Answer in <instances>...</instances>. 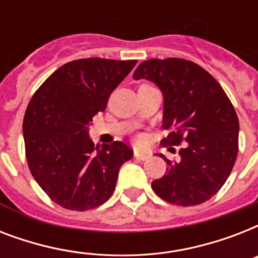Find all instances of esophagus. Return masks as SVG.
Listing matches in <instances>:
<instances>
[{
	"mask_svg": "<svg viewBox=\"0 0 258 258\" xmlns=\"http://www.w3.org/2000/svg\"><path fill=\"white\" fill-rule=\"evenodd\" d=\"M134 157L139 159V161H146V159H149L150 158V154L147 153H141V151H135L134 153Z\"/></svg>",
	"mask_w": 258,
	"mask_h": 258,
	"instance_id": "obj_1",
	"label": "esophagus"
}]
</instances>
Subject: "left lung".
Returning a JSON list of instances; mask_svg holds the SVG:
<instances>
[{"instance_id": "8db88e82", "label": "left lung", "mask_w": 258, "mask_h": 258, "mask_svg": "<svg viewBox=\"0 0 258 258\" xmlns=\"http://www.w3.org/2000/svg\"><path fill=\"white\" fill-rule=\"evenodd\" d=\"M133 78L157 84L163 95V128L172 131L162 145L179 146L180 158L153 180L162 200L194 206L210 200L232 172L238 153V117L222 87L212 75L183 58H151Z\"/></svg>"}]
</instances>
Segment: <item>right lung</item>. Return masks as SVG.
<instances>
[{"mask_svg":"<svg viewBox=\"0 0 258 258\" xmlns=\"http://www.w3.org/2000/svg\"><path fill=\"white\" fill-rule=\"evenodd\" d=\"M135 64L99 57L67 62L29 101L22 123L26 161L40 187L62 208L84 212L104 204L119 169L133 158L123 142L95 146L88 130Z\"/></svg>","mask_w":258,"mask_h":258,"instance_id":"add662e5","label":"right lung"}]
</instances>
